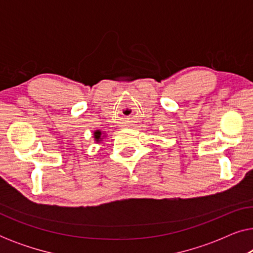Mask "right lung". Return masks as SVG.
I'll list each match as a JSON object with an SVG mask.
<instances>
[{"label":"right lung","mask_w":253,"mask_h":253,"mask_svg":"<svg viewBox=\"0 0 253 253\" xmlns=\"http://www.w3.org/2000/svg\"><path fill=\"white\" fill-rule=\"evenodd\" d=\"M100 136H101V132H100V131H95V132H94V137H95L96 140L100 139Z\"/></svg>","instance_id":"right-lung-1"}]
</instances>
